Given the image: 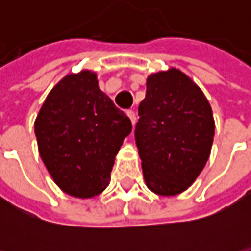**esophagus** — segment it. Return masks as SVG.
Returning a JSON list of instances; mask_svg holds the SVG:
<instances>
[{
  "mask_svg": "<svg viewBox=\"0 0 251 251\" xmlns=\"http://www.w3.org/2000/svg\"><path fill=\"white\" fill-rule=\"evenodd\" d=\"M127 115H129V118H130L131 124H133V125H134V124H136V121H137L136 113H134V111H133V110H127Z\"/></svg>",
  "mask_w": 251,
  "mask_h": 251,
  "instance_id": "obj_1",
  "label": "esophagus"
}]
</instances>
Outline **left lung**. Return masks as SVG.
Wrapping results in <instances>:
<instances>
[{
  "instance_id": "left-lung-1",
  "label": "left lung",
  "mask_w": 251,
  "mask_h": 251,
  "mask_svg": "<svg viewBox=\"0 0 251 251\" xmlns=\"http://www.w3.org/2000/svg\"><path fill=\"white\" fill-rule=\"evenodd\" d=\"M138 115L134 137L148 188L181 194L210 157L215 124L208 100L185 74L171 68L148 77Z\"/></svg>"
}]
</instances>
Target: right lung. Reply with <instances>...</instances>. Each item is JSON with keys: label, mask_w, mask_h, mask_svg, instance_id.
I'll use <instances>...</instances> for the list:
<instances>
[{"label": "right lung", "mask_w": 251, "mask_h": 251, "mask_svg": "<svg viewBox=\"0 0 251 251\" xmlns=\"http://www.w3.org/2000/svg\"><path fill=\"white\" fill-rule=\"evenodd\" d=\"M131 122L99 90L91 71L70 74L48 94L35 122L43 163L62 191L75 198L99 195Z\"/></svg>", "instance_id": "right-lung-1"}]
</instances>
